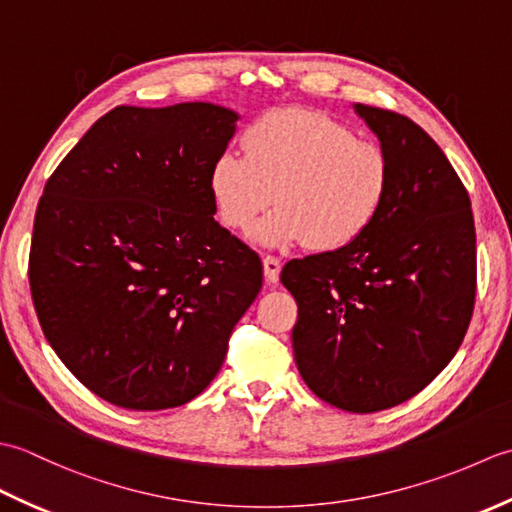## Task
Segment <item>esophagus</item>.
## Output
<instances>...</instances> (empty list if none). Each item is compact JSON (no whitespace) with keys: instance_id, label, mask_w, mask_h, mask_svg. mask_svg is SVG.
Wrapping results in <instances>:
<instances>
[{"instance_id":"1","label":"esophagus","mask_w":512,"mask_h":512,"mask_svg":"<svg viewBox=\"0 0 512 512\" xmlns=\"http://www.w3.org/2000/svg\"><path fill=\"white\" fill-rule=\"evenodd\" d=\"M262 262H264V277H266V281H270V284H275V281H279L281 262H279L277 257H270V255H266Z\"/></svg>"}]
</instances>
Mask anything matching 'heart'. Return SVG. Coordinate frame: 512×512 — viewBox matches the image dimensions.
Masks as SVG:
<instances>
[{
    "instance_id": "heart-1",
    "label": "heart",
    "mask_w": 512,
    "mask_h": 512,
    "mask_svg": "<svg viewBox=\"0 0 512 512\" xmlns=\"http://www.w3.org/2000/svg\"><path fill=\"white\" fill-rule=\"evenodd\" d=\"M242 147L244 158L213 162L209 191L233 231H248L275 198L277 209L253 233L259 246L332 253L356 242L383 209L385 151L321 112L270 110L246 127Z\"/></svg>"
}]
</instances>
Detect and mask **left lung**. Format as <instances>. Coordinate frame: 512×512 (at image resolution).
<instances>
[{"mask_svg": "<svg viewBox=\"0 0 512 512\" xmlns=\"http://www.w3.org/2000/svg\"><path fill=\"white\" fill-rule=\"evenodd\" d=\"M389 160V191L341 250L292 259V350L321 400L374 413L416 396L458 352L475 303V224L458 173L407 116L354 105Z\"/></svg>", "mask_w": 512, "mask_h": 512, "instance_id": "obj_1", "label": "left lung"}]
</instances>
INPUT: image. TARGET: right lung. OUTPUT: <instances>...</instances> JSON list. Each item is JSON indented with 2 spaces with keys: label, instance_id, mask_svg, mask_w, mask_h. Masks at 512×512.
I'll use <instances>...</instances> for the list:
<instances>
[{
  "label": "right lung",
  "instance_id": "right-lung-1",
  "mask_svg": "<svg viewBox=\"0 0 512 512\" xmlns=\"http://www.w3.org/2000/svg\"><path fill=\"white\" fill-rule=\"evenodd\" d=\"M237 121L213 103L118 105L43 189L28 262L41 330L116 407L202 394L262 290V262L215 222L209 191Z\"/></svg>",
  "mask_w": 512,
  "mask_h": 512
}]
</instances>
